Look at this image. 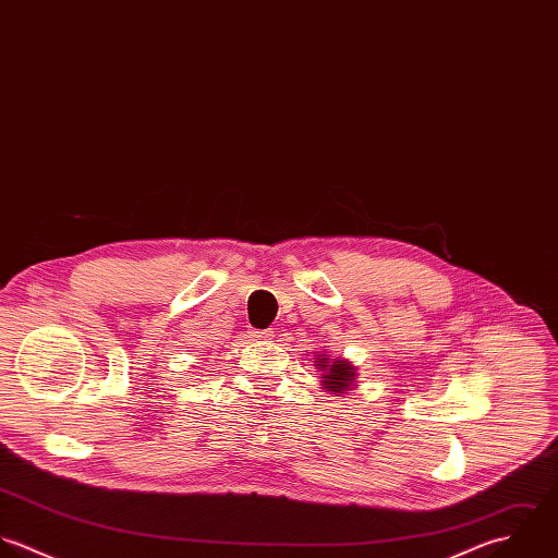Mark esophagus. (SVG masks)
I'll return each instance as SVG.
<instances>
[{"label":"esophagus","instance_id":"obj_1","mask_svg":"<svg viewBox=\"0 0 558 558\" xmlns=\"http://www.w3.org/2000/svg\"><path fill=\"white\" fill-rule=\"evenodd\" d=\"M272 336H275V333H272V329H264V331H253V338H255V340H264V342H266V340H272Z\"/></svg>","mask_w":558,"mask_h":558}]
</instances>
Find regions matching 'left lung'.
I'll return each instance as SVG.
<instances>
[{
	"instance_id": "1",
	"label": "left lung",
	"mask_w": 558,
	"mask_h": 558,
	"mask_svg": "<svg viewBox=\"0 0 558 558\" xmlns=\"http://www.w3.org/2000/svg\"><path fill=\"white\" fill-rule=\"evenodd\" d=\"M316 368L320 372V383H323V389L329 391V393H349L351 389L357 387V366L344 357H336V360H329V355L325 351H320L316 357Z\"/></svg>"
}]
</instances>
